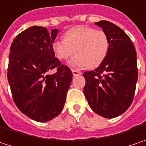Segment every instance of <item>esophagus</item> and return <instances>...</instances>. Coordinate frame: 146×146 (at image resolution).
<instances>
[{"label":"esophagus","instance_id":"obj_1","mask_svg":"<svg viewBox=\"0 0 146 146\" xmlns=\"http://www.w3.org/2000/svg\"><path fill=\"white\" fill-rule=\"evenodd\" d=\"M71 71H72L73 76H80V75H81V72H80V71H79V70H76L72 69L71 70Z\"/></svg>","mask_w":146,"mask_h":146}]
</instances>
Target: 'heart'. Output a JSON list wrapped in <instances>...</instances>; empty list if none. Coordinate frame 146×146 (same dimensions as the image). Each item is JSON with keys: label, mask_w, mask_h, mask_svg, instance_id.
Listing matches in <instances>:
<instances>
[{"label": "heart", "mask_w": 146, "mask_h": 146, "mask_svg": "<svg viewBox=\"0 0 146 146\" xmlns=\"http://www.w3.org/2000/svg\"><path fill=\"white\" fill-rule=\"evenodd\" d=\"M64 40L52 42V50L60 60H66L75 53L70 62L73 66L95 68L104 61L109 51V39L101 29L88 26H76L64 33Z\"/></svg>", "instance_id": "1"}]
</instances>
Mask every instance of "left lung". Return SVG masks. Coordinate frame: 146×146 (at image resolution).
I'll return each instance as SVG.
<instances>
[{"mask_svg": "<svg viewBox=\"0 0 146 146\" xmlns=\"http://www.w3.org/2000/svg\"><path fill=\"white\" fill-rule=\"evenodd\" d=\"M94 24L107 33L109 51L98 67L83 74L84 94L94 113L113 118L127 111L135 96L136 52L131 38L118 26L106 20Z\"/></svg>", "mask_w": 146, "mask_h": 146, "instance_id": "8db88e82", "label": "left lung"}]
</instances>
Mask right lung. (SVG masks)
I'll return each instance as SVG.
<instances>
[{
  "label": "right lung",
  "mask_w": 146,
  "mask_h": 146,
  "mask_svg": "<svg viewBox=\"0 0 146 146\" xmlns=\"http://www.w3.org/2000/svg\"><path fill=\"white\" fill-rule=\"evenodd\" d=\"M56 29L33 26L13 40L7 79L19 109L34 121L52 120L62 111L72 80V72L52 50ZM55 69L52 75L48 73Z\"/></svg>",
  "instance_id": "right-lung-1"
}]
</instances>
